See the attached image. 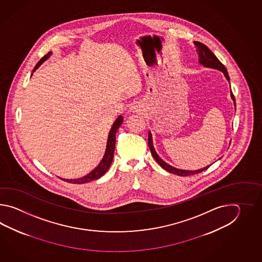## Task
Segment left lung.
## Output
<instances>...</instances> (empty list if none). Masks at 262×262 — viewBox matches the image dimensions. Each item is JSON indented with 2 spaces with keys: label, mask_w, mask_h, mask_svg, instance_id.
<instances>
[{
  "label": "left lung",
  "mask_w": 262,
  "mask_h": 262,
  "mask_svg": "<svg viewBox=\"0 0 262 262\" xmlns=\"http://www.w3.org/2000/svg\"><path fill=\"white\" fill-rule=\"evenodd\" d=\"M194 44H195V48H196V52L199 53V57H200L199 61H200V63L205 67L217 69L219 71L224 73L225 77H226V78L228 79V82H229V77H228V71H227L226 67H225V66L223 64L221 61L218 60L217 57L214 55L212 51L208 49L206 45L202 44L201 42H194ZM230 96H231V98L233 100L234 106H236V104H235V97H234L232 92H230ZM148 144H149V148H150V154L152 155L154 158L156 159V161L165 170H167L168 172L172 173V174H176L178 176H190V175L198 174V173H201V171L205 170V169H207L208 167L211 166L210 165V166H207V167L201 168V169H196V170H184V169L176 168V167L168 165L166 162L163 161L161 158L158 156V155L156 154L155 147L152 145V139H151V134H150V132H149V136H148Z\"/></svg>",
  "instance_id": "obj_1"
}]
</instances>
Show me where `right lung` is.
<instances>
[{
  "label": "right lung",
  "mask_w": 262,
  "mask_h": 262,
  "mask_svg": "<svg viewBox=\"0 0 262 262\" xmlns=\"http://www.w3.org/2000/svg\"><path fill=\"white\" fill-rule=\"evenodd\" d=\"M51 52H49L47 55H45L41 60H40L36 66L34 67V72L38 67L44 62L49 57H50ZM33 75V74H32ZM123 116H119L116 119V121L113 123L112 129L110 131L108 134V138H107V142H106V151H105V155L103 159L101 160L99 165L97 167H95L94 170H92L89 174H87L86 176H84L82 178L78 179H61L62 181L64 182H68L70 184H85V183H89L91 181H95L97 179L101 178L105 173L106 172V170L108 169V167H111L112 165V160H113V156H114V149H115V144H116V133H117V130L121 124L123 123Z\"/></svg>",
  "instance_id": "add662e5"
}]
</instances>
